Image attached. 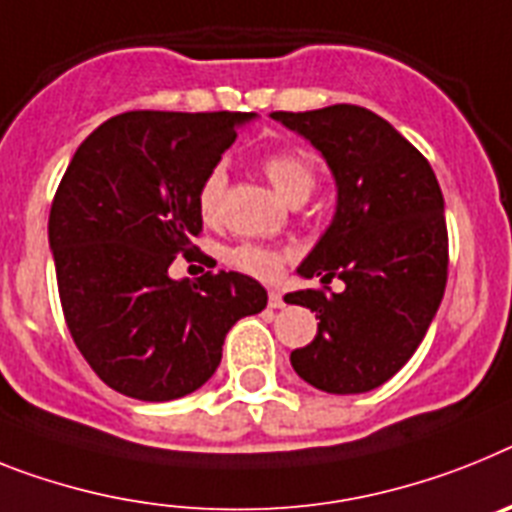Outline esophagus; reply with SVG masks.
<instances>
[{
    "instance_id": "1",
    "label": "esophagus",
    "mask_w": 512,
    "mask_h": 512,
    "mask_svg": "<svg viewBox=\"0 0 512 512\" xmlns=\"http://www.w3.org/2000/svg\"><path fill=\"white\" fill-rule=\"evenodd\" d=\"M268 307H270V309L286 307V302H283V294H281V291H270V294H268Z\"/></svg>"
}]
</instances>
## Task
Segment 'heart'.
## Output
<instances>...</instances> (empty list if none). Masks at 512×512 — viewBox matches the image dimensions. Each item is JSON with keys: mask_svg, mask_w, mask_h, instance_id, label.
<instances>
[{"mask_svg": "<svg viewBox=\"0 0 512 512\" xmlns=\"http://www.w3.org/2000/svg\"><path fill=\"white\" fill-rule=\"evenodd\" d=\"M263 171L268 176V182L276 187L278 195L283 200H289V203L307 200L317 184L315 163L309 161L307 156H302V153H296V150H278V153L265 156ZM223 187H226V174H223L221 166L210 169L203 176V182L197 187V213L203 216V221L213 223L221 216ZM226 260L236 270L247 273V276L268 281V278L278 276V270L289 260V252L281 247H268V244L242 242L226 252Z\"/></svg>", "mask_w": 512, "mask_h": 512, "instance_id": "1", "label": "heart"}]
</instances>
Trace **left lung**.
<instances>
[{
  "mask_svg": "<svg viewBox=\"0 0 512 512\" xmlns=\"http://www.w3.org/2000/svg\"><path fill=\"white\" fill-rule=\"evenodd\" d=\"M270 117L320 150L338 187L333 223L299 276L322 283L338 276L346 289L283 296L320 320L312 343L291 351V367L325 393H367L414 356L445 294L448 226L440 184L427 158L375 111L336 103Z\"/></svg>",
  "mask_w": 512,
  "mask_h": 512,
  "instance_id": "obj_1",
  "label": "left lung"
}]
</instances>
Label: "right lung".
<instances>
[{"mask_svg": "<svg viewBox=\"0 0 512 512\" xmlns=\"http://www.w3.org/2000/svg\"><path fill=\"white\" fill-rule=\"evenodd\" d=\"M255 114L127 111L85 137L49 213V244L72 341L90 369L137 401H174L210 380L236 320L263 312L255 278L169 276L203 255L197 187Z\"/></svg>", "mask_w": 512, "mask_h": 512, "instance_id": "1", "label": "right lung"}]
</instances>
